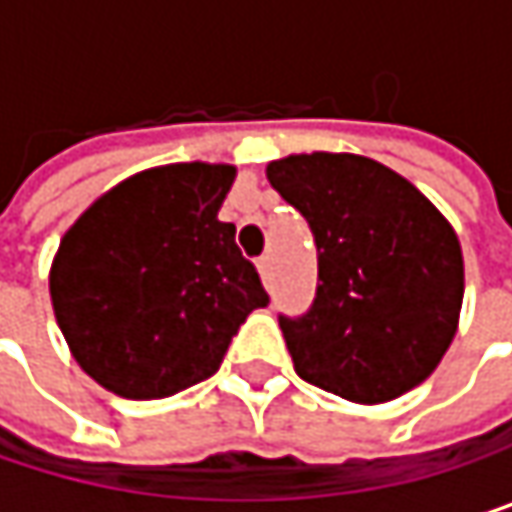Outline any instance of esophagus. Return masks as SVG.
I'll use <instances>...</instances> for the list:
<instances>
[{"label":"esophagus","mask_w":512,"mask_h":512,"mask_svg":"<svg viewBox=\"0 0 512 512\" xmlns=\"http://www.w3.org/2000/svg\"><path fill=\"white\" fill-rule=\"evenodd\" d=\"M257 272H260V278H263V284L269 287V278H272V266H269V257H257Z\"/></svg>","instance_id":"34e87169"}]
</instances>
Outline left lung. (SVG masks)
I'll return each mask as SVG.
<instances>
[{
  "instance_id": "1",
  "label": "left lung",
  "mask_w": 512,
  "mask_h": 512,
  "mask_svg": "<svg viewBox=\"0 0 512 512\" xmlns=\"http://www.w3.org/2000/svg\"><path fill=\"white\" fill-rule=\"evenodd\" d=\"M266 177L317 243L314 305L278 317L296 373L353 403H385L421 385L460 323L465 278L451 222L367 156H284Z\"/></svg>"
}]
</instances>
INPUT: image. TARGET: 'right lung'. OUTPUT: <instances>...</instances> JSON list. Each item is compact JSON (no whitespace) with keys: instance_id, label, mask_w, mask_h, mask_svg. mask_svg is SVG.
Returning <instances> with one entry per match:
<instances>
[{"instance_id":"add662e5","label":"right lung","mask_w":512,"mask_h":512,"mask_svg":"<svg viewBox=\"0 0 512 512\" xmlns=\"http://www.w3.org/2000/svg\"><path fill=\"white\" fill-rule=\"evenodd\" d=\"M234 165L174 162L127 177L61 237L52 311L79 367L127 400L213 376L246 317L269 302L219 207Z\"/></svg>"}]
</instances>
